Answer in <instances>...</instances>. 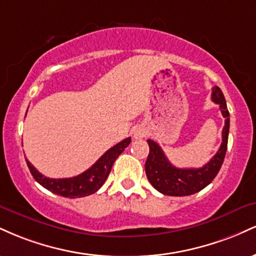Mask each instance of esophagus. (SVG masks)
<instances>
[{"mask_svg":"<svg viewBox=\"0 0 256 256\" xmlns=\"http://www.w3.org/2000/svg\"><path fill=\"white\" fill-rule=\"evenodd\" d=\"M146 134H148V130L144 126H137L134 130V140H142L146 136Z\"/></svg>","mask_w":256,"mask_h":256,"instance_id":"esophagus-1","label":"esophagus"}]
</instances>
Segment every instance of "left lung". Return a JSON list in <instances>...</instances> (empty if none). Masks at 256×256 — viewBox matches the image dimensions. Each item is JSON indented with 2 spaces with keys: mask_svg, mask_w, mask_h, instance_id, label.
Segmentation results:
<instances>
[{
  "mask_svg": "<svg viewBox=\"0 0 256 256\" xmlns=\"http://www.w3.org/2000/svg\"><path fill=\"white\" fill-rule=\"evenodd\" d=\"M212 100L219 104L222 116L225 118V126L222 128V142L219 150L201 168H178L174 167L164 154L161 146L154 140H148L149 155L146 161V178L158 192L168 196H188L201 192L218 174L220 167L224 162L226 149H228V128H230V113L224 98V94L219 86L212 89Z\"/></svg>",
  "mask_w": 256,
  "mask_h": 256,
  "instance_id": "obj_1",
  "label": "left lung"
}]
</instances>
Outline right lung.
I'll list each match as a JSON object with an SVG mask.
<instances>
[{
    "label": "right lung",
    "mask_w": 256,
    "mask_h": 256,
    "mask_svg": "<svg viewBox=\"0 0 256 256\" xmlns=\"http://www.w3.org/2000/svg\"><path fill=\"white\" fill-rule=\"evenodd\" d=\"M130 137L125 138L118 144L108 149L89 170L72 178H48L38 172L28 158H26V164H28V170H30L34 178L36 179L37 183H40L49 192L68 198H84V196L95 194L104 185L106 179L110 176L112 166H113L116 158L124 152V149L130 144Z\"/></svg>",
    "instance_id": "right-lung-1"
}]
</instances>
